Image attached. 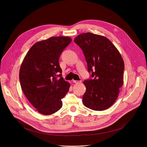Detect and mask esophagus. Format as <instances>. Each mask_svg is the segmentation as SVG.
<instances>
[{
	"instance_id": "obj_1",
	"label": "esophagus",
	"mask_w": 147,
	"mask_h": 147,
	"mask_svg": "<svg viewBox=\"0 0 147 147\" xmlns=\"http://www.w3.org/2000/svg\"><path fill=\"white\" fill-rule=\"evenodd\" d=\"M73 82L75 84H79V83H81V81H76V80H73Z\"/></svg>"
}]
</instances>
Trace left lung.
Instances as JSON below:
<instances>
[{
    "label": "left lung",
    "mask_w": 147,
    "mask_h": 147,
    "mask_svg": "<svg viewBox=\"0 0 147 147\" xmlns=\"http://www.w3.org/2000/svg\"><path fill=\"white\" fill-rule=\"evenodd\" d=\"M74 41L82 50L91 78L84 81L86 91L82 102L94 111L111 107L117 98L123 84L124 61L111 41L102 35L87 32Z\"/></svg>",
    "instance_id": "obj_1"
}]
</instances>
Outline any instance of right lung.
Instances as JSON below:
<instances>
[{
	"mask_svg": "<svg viewBox=\"0 0 147 147\" xmlns=\"http://www.w3.org/2000/svg\"><path fill=\"white\" fill-rule=\"evenodd\" d=\"M71 42V38L61 36L38 42L28 51L21 65V87L41 114L49 115L58 111L62 107L61 99L69 91L70 84L61 77L59 59ZM57 76L61 78L57 79Z\"/></svg>",
	"mask_w": 147,
	"mask_h": 147,
	"instance_id": "right-lung-1",
	"label": "right lung"
}]
</instances>
